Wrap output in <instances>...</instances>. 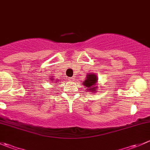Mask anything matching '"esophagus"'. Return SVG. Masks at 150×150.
<instances>
[{"mask_svg":"<svg viewBox=\"0 0 150 150\" xmlns=\"http://www.w3.org/2000/svg\"><path fill=\"white\" fill-rule=\"evenodd\" d=\"M69 81H75V78H74V77H71V78H69Z\"/></svg>","mask_w":150,"mask_h":150,"instance_id":"obj_1","label":"esophagus"}]
</instances>
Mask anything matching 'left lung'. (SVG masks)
Masks as SVG:
<instances>
[{
    "mask_svg": "<svg viewBox=\"0 0 150 150\" xmlns=\"http://www.w3.org/2000/svg\"><path fill=\"white\" fill-rule=\"evenodd\" d=\"M98 83V78L97 75L94 73H88L86 75V80L84 81V82H83V85L86 87V90L88 91L91 92H96V91L98 90V88L96 86V83Z\"/></svg>",
    "mask_w": 150,
    "mask_h": 150,
    "instance_id": "left-lung-1",
    "label": "left lung"
}]
</instances>
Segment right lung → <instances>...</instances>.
Returning <instances> with one entry per match:
<instances>
[{"label":"right lung","instance_id":"add662e5","mask_svg":"<svg viewBox=\"0 0 150 150\" xmlns=\"http://www.w3.org/2000/svg\"><path fill=\"white\" fill-rule=\"evenodd\" d=\"M51 81H56V82H57V83H57V82H59L60 80L57 79V80H56V81H54V78H53V77H52V78H51Z\"/></svg>","mask_w":150,"mask_h":150}]
</instances>
